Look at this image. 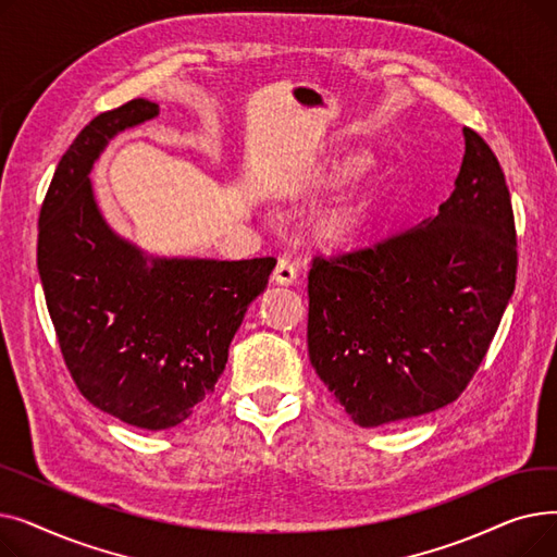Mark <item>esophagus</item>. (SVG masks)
I'll list each match as a JSON object with an SVG mask.
<instances>
[{
    "mask_svg": "<svg viewBox=\"0 0 557 557\" xmlns=\"http://www.w3.org/2000/svg\"><path fill=\"white\" fill-rule=\"evenodd\" d=\"M273 282L282 286H290L298 282V267L288 257H282L273 271Z\"/></svg>",
    "mask_w": 557,
    "mask_h": 557,
    "instance_id": "34e87169",
    "label": "esophagus"
}]
</instances>
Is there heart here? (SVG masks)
Segmentation results:
<instances>
[{
	"mask_svg": "<svg viewBox=\"0 0 557 557\" xmlns=\"http://www.w3.org/2000/svg\"><path fill=\"white\" fill-rule=\"evenodd\" d=\"M357 158H349L343 162H334L332 166V181H341L343 175L352 173L359 169ZM363 210H366V202L363 198H349L345 200L341 208H336L325 221H323V234L332 242H345L347 237H352L355 230L359 227L361 219H363Z\"/></svg>",
	"mask_w": 557,
	"mask_h": 557,
	"instance_id": "1",
	"label": "heart"
}]
</instances>
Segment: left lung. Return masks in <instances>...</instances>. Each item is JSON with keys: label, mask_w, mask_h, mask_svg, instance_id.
<instances>
[{"label": "left lung", "mask_w": 557, "mask_h": 557, "mask_svg": "<svg viewBox=\"0 0 557 557\" xmlns=\"http://www.w3.org/2000/svg\"><path fill=\"white\" fill-rule=\"evenodd\" d=\"M451 196L433 219L309 271V361L359 426L437 411L479 370L515 290L510 191L462 128Z\"/></svg>", "instance_id": "1"}]
</instances>
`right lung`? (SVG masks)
Listing matches in <instances>:
<instances>
[{"label":"right lung","mask_w":557,"mask_h":557,"mask_svg":"<svg viewBox=\"0 0 557 557\" xmlns=\"http://www.w3.org/2000/svg\"><path fill=\"white\" fill-rule=\"evenodd\" d=\"M158 114V103L133 99L95 116L55 166L38 234L47 309L78 391L149 431L178 426L208 401L277 263L156 257L108 225L90 171L116 133Z\"/></svg>","instance_id":"obj_1"}]
</instances>
